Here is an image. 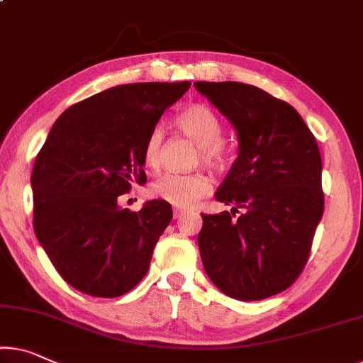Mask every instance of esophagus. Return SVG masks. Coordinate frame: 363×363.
<instances>
[{
  "mask_svg": "<svg viewBox=\"0 0 363 363\" xmlns=\"http://www.w3.org/2000/svg\"><path fill=\"white\" fill-rule=\"evenodd\" d=\"M183 214H185V211L183 209H174V219H180Z\"/></svg>",
  "mask_w": 363,
  "mask_h": 363,
  "instance_id": "esophagus-1",
  "label": "esophagus"
}]
</instances>
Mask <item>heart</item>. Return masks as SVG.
<instances>
[{
    "label": "heart",
    "instance_id": "obj_1",
    "mask_svg": "<svg viewBox=\"0 0 363 363\" xmlns=\"http://www.w3.org/2000/svg\"><path fill=\"white\" fill-rule=\"evenodd\" d=\"M182 133L198 144L199 157L213 169H222L228 160V150L222 141V121L214 110L203 104L191 105L180 111L175 120ZM164 144V130L154 126L144 143L143 159L149 169H157ZM213 188L211 178L204 174H165L150 186L152 196L175 208H193L199 199L208 196Z\"/></svg>",
    "mask_w": 363,
    "mask_h": 363
}]
</instances>
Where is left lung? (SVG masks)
<instances>
[{
    "label": "left lung",
    "instance_id": "left-lung-1",
    "mask_svg": "<svg viewBox=\"0 0 363 363\" xmlns=\"http://www.w3.org/2000/svg\"><path fill=\"white\" fill-rule=\"evenodd\" d=\"M235 128L238 157L203 216L198 245L220 292L243 302L286 291L303 271L325 211L316 139L292 105L243 82H194Z\"/></svg>",
    "mask_w": 363,
    "mask_h": 363
}]
</instances>
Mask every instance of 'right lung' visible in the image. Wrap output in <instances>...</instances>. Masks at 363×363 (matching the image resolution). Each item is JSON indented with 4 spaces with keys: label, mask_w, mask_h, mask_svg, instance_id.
<instances>
[{
    "label": "right lung",
    "mask_w": 363,
    "mask_h": 363,
    "mask_svg": "<svg viewBox=\"0 0 363 363\" xmlns=\"http://www.w3.org/2000/svg\"><path fill=\"white\" fill-rule=\"evenodd\" d=\"M191 82L107 89L65 110L32 172L33 230L55 269L77 291L113 298L146 276L172 206L121 209L118 196L146 183L143 149L164 111Z\"/></svg>",
    "instance_id": "obj_1"
}]
</instances>
